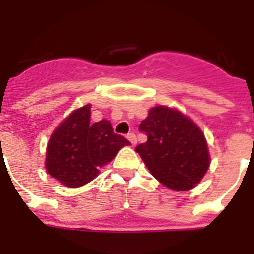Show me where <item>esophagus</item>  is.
<instances>
[{
	"instance_id": "esophagus-1",
	"label": "esophagus",
	"mask_w": 254,
	"mask_h": 254,
	"mask_svg": "<svg viewBox=\"0 0 254 254\" xmlns=\"http://www.w3.org/2000/svg\"><path fill=\"white\" fill-rule=\"evenodd\" d=\"M127 138L130 141V143L133 145V146H135V143H137V138H135L134 133H129V134L127 135Z\"/></svg>"
}]
</instances>
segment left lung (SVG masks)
<instances>
[{
  "label": "left lung",
  "mask_w": 254,
  "mask_h": 254,
  "mask_svg": "<svg viewBox=\"0 0 254 254\" xmlns=\"http://www.w3.org/2000/svg\"><path fill=\"white\" fill-rule=\"evenodd\" d=\"M147 141L135 147L150 174L167 189L187 191L200 183L211 163L204 133L181 111L151 108L139 124Z\"/></svg>",
  "instance_id": "1"
}]
</instances>
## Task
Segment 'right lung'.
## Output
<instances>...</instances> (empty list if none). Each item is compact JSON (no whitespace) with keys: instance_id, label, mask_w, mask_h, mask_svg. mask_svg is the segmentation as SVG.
I'll use <instances>...</instances> for the list:
<instances>
[{"instance_id":"1","label":"right lung","mask_w":254,"mask_h":254,"mask_svg":"<svg viewBox=\"0 0 254 254\" xmlns=\"http://www.w3.org/2000/svg\"><path fill=\"white\" fill-rule=\"evenodd\" d=\"M130 142L115 134L108 120L91 123V104L65 117L50 137L46 170L62 185L76 189L93 181L100 169Z\"/></svg>"}]
</instances>
